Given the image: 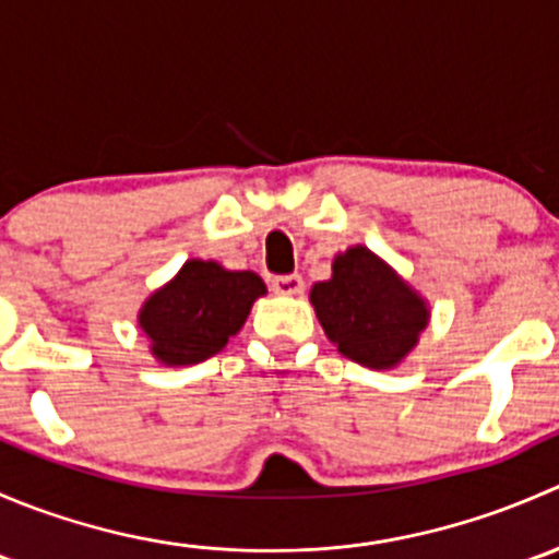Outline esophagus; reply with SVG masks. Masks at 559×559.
I'll list each match as a JSON object with an SVG mask.
<instances>
[{
  "label": "esophagus",
  "mask_w": 559,
  "mask_h": 559,
  "mask_svg": "<svg viewBox=\"0 0 559 559\" xmlns=\"http://www.w3.org/2000/svg\"><path fill=\"white\" fill-rule=\"evenodd\" d=\"M306 284H302V275H278L273 278V292L281 297H297L302 295Z\"/></svg>",
  "instance_id": "esophagus-1"
}]
</instances>
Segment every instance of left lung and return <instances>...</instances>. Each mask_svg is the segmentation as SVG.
<instances>
[{
  "instance_id": "left-lung-1",
  "label": "left lung",
  "mask_w": 559,
  "mask_h": 559,
  "mask_svg": "<svg viewBox=\"0 0 559 559\" xmlns=\"http://www.w3.org/2000/svg\"><path fill=\"white\" fill-rule=\"evenodd\" d=\"M311 306L332 346L370 370H394L430 324V302L368 246L332 259V275L311 286Z\"/></svg>"
}]
</instances>
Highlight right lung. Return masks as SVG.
I'll return each instance as SVG.
<instances>
[{
    "instance_id": "obj_1",
    "label": "right lung",
    "mask_w": 559,
    "mask_h": 559,
    "mask_svg": "<svg viewBox=\"0 0 559 559\" xmlns=\"http://www.w3.org/2000/svg\"><path fill=\"white\" fill-rule=\"evenodd\" d=\"M264 295L267 286L251 270L186 259L183 267L140 306L138 326L156 362L186 368L222 352Z\"/></svg>"
}]
</instances>
